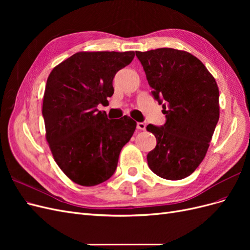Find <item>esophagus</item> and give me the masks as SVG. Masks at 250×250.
Wrapping results in <instances>:
<instances>
[{
	"mask_svg": "<svg viewBox=\"0 0 250 250\" xmlns=\"http://www.w3.org/2000/svg\"><path fill=\"white\" fill-rule=\"evenodd\" d=\"M137 128L140 130H145L146 129V124L145 123H142V122H139L137 124Z\"/></svg>",
	"mask_w": 250,
	"mask_h": 250,
	"instance_id": "obj_1",
	"label": "esophagus"
}]
</instances>
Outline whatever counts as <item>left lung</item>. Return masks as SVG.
I'll use <instances>...</instances> for the list:
<instances>
[{
	"label": "left lung",
	"mask_w": 250,
	"mask_h": 250,
	"mask_svg": "<svg viewBox=\"0 0 250 250\" xmlns=\"http://www.w3.org/2000/svg\"><path fill=\"white\" fill-rule=\"evenodd\" d=\"M135 54L167 119L162 127H146L156 138L147 155L149 168L165 179L188 177L203 161L218 123L217 82L188 52L161 48Z\"/></svg>",
	"instance_id": "8db88e82"
}]
</instances>
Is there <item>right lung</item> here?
<instances>
[{
	"mask_svg": "<svg viewBox=\"0 0 250 250\" xmlns=\"http://www.w3.org/2000/svg\"><path fill=\"white\" fill-rule=\"evenodd\" d=\"M133 51L78 52L50 73L42 101L46 139L58 167L75 184L97 186L115 173L121 150L137 122L107 119L98 104L113 94L116 73Z\"/></svg>",
	"mask_w": 250,
	"mask_h": 250,
	"instance_id": "obj_1",
	"label": "right lung"
}]
</instances>
